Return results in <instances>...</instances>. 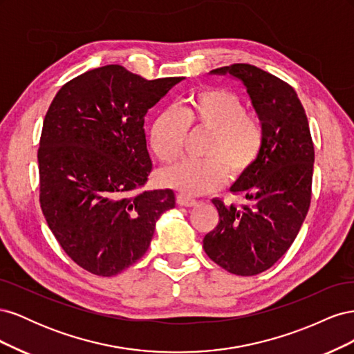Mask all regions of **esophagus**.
<instances>
[{"instance_id":"esophagus-1","label":"esophagus","mask_w":354,"mask_h":354,"mask_svg":"<svg viewBox=\"0 0 354 354\" xmlns=\"http://www.w3.org/2000/svg\"><path fill=\"white\" fill-rule=\"evenodd\" d=\"M177 203L181 207H194V205H196V199L190 198L185 194H178L177 195Z\"/></svg>"}]
</instances>
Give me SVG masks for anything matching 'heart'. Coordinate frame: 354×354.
<instances>
[{"label": "heart", "mask_w": 354, "mask_h": 354, "mask_svg": "<svg viewBox=\"0 0 354 354\" xmlns=\"http://www.w3.org/2000/svg\"><path fill=\"white\" fill-rule=\"evenodd\" d=\"M189 128L209 133L203 149L205 160H183L160 169V183L202 195L217 190L227 177L238 178L259 159L264 130L261 122L248 113L243 100L223 88H205L187 99L178 111L160 112L151 130V147L160 162H173L183 155Z\"/></svg>", "instance_id": "1"}]
</instances>
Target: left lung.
Masks as SVG:
<instances>
[{
    "instance_id": "1",
    "label": "left lung",
    "mask_w": 354,
    "mask_h": 354,
    "mask_svg": "<svg viewBox=\"0 0 354 354\" xmlns=\"http://www.w3.org/2000/svg\"><path fill=\"white\" fill-rule=\"evenodd\" d=\"M211 73H229L245 85L264 143L255 164L230 187L248 203L236 207L212 199L220 220L203 238V250L229 273L254 276L270 269L301 229L312 199L315 147L306 111L291 85L246 63Z\"/></svg>"
}]
</instances>
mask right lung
Instances as JSON below:
<instances>
[{
	"instance_id": "right-lung-1",
	"label": "right lung",
	"mask_w": 354,
	"mask_h": 354,
	"mask_svg": "<svg viewBox=\"0 0 354 354\" xmlns=\"http://www.w3.org/2000/svg\"><path fill=\"white\" fill-rule=\"evenodd\" d=\"M183 78L147 81L120 65L85 72L57 91L38 149L39 203L71 259L97 276L138 261L171 189L142 190L152 171L145 116Z\"/></svg>"
}]
</instances>
